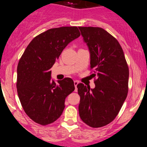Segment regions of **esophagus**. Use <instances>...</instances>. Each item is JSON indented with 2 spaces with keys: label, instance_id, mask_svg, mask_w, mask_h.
<instances>
[{
  "label": "esophagus",
  "instance_id": "34e87169",
  "mask_svg": "<svg viewBox=\"0 0 147 147\" xmlns=\"http://www.w3.org/2000/svg\"><path fill=\"white\" fill-rule=\"evenodd\" d=\"M78 84H79V82L78 81H74V84H75V91L76 92H77V86L78 85Z\"/></svg>",
  "mask_w": 147,
  "mask_h": 147
}]
</instances>
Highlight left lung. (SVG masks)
<instances>
[{"label": "left lung", "mask_w": 147, "mask_h": 147, "mask_svg": "<svg viewBox=\"0 0 147 147\" xmlns=\"http://www.w3.org/2000/svg\"><path fill=\"white\" fill-rule=\"evenodd\" d=\"M90 54L95 88L77 85L80 96L79 113L87 125H107L119 113L129 91V70L117 40L98 27H79Z\"/></svg>", "instance_id": "8db88e82"}]
</instances>
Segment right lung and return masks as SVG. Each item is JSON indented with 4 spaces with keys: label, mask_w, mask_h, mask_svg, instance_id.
Returning a JSON list of instances; mask_svg holds the SVG:
<instances>
[{
    "label": "right lung",
    "mask_w": 147,
    "mask_h": 147,
    "mask_svg": "<svg viewBox=\"0 0 147 147\" xmlns=\"http://www.w3.org/2000/svg\"><path fill=\"white\" fill-rule=\"evenodd\" d=\"M77 27L52 28L33 38L17 67L16 88L25 113L34 122L45 126L63 113L65 99L75 90L71 78L57 84L51 80L50 68L70 42L80 36Z\"/></svg>",
    "instance_id": "1"
}]
</instances>
